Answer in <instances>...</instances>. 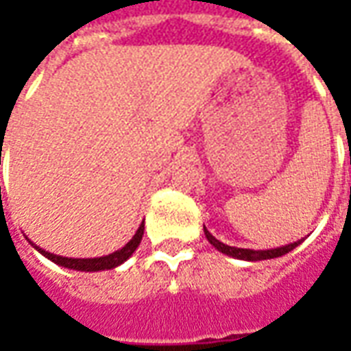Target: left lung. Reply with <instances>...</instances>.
Returning a JSON list of instances; mask_svg holds the SVG:
<instances>
[{"instance_id":"8db88e82","label":"left lung","mask_w":351,"mask_h":351,"mask_svg":"<svg viewBox=\"0 0 351 351\" xmlns=\"http://www.w3.org/2000/svg\"><path fill=\"white\" fill-rule=\"evenodd\" d=\"M205 231V237L208 243L213 244L214 248L221 254H226L229 258L233 259H243V261H263V259H274V258H280V256H284L287 252H291L293 248H297L299 244L304 241H295V243H289V244H284V246H276V248H267V250H252V248H237V246H228V244L220 243L216 237H213L208 233V229H203Z\"/></svg>"}]
</instances>
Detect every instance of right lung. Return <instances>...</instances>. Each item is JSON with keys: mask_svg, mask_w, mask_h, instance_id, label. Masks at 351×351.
I'll return each mask as SVG.
<instances>
[{"mask_svg": "<svg viewBox=\"0 0 351 351\" xmlns=\"http://www.w3.org/2000/svg\"><path fill=\"white\" fill-rule=\"evenodd\" d=\"M143 235H145V221L138 226V229L135 231V235L131 237V241L125 246H122L120 250L112 252L108 256H101V258H65V256H58V254H52V252H47L41 246L34 244L29 239L27 243L34 246L35 250L39 252L41 256H45L47 259H50L52 263L60 265V267H65V269H71V271H80V272H97V271H108V269H116L120 267L123 261L133 256V252L137 250V246L143 241Z\"/></svg>", "mask_w": 351, "mask_h": 351, "instance_id": "add662e5", "label": "right lung"}]
</instances>
